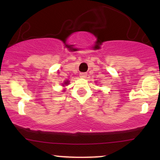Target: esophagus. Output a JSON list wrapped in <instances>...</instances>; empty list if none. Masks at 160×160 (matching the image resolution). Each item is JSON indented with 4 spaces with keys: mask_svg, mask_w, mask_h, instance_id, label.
Returning <instances> with one entry per match:
<instances>
[{
    "mask_svg": "<svg viewBox=\"0 0 160 160\" xmlns=\"http://www.w3.org/2000/svg\"><path fill=\"white\" fill-rule=\"evenodd\" d=\"M86 76H87V74H86V73H80V78H86Z\"/></svg>",
    "mask_w": 160,
    "mask_h": 160,
    "instance_id": "34e87169",
    "label": "esophagus"
}]
</instances>
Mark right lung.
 <instances>
[{
  "label": "right lung",
  "instance_id": "obj_1",
  "mask_svg": "<svg viewBox=\"0 0 160 160\" xmlns=\"http://www.w3.org/2000/svg\"><path fill=\"white\" fill-rule=\"evenodd\" d=\"M68 84H69V81H68V80H66V81L64 82V83L62 84V85H68Z\"/></svg>",
  "mask_w": 160,
  "mask_h": 160
}]
</instances>
